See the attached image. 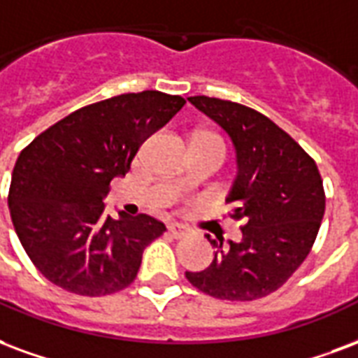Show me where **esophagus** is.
I'll return each instance as SVG.
<instances>
[{"label":"esophagus","mask_w":358,"mask_h":358,"mask_svg":"<svg viewBox=\"0 0 358 358\" xmlns=\"http://www.w3.org/2000/svg\"><path fill=\"white\" fill-rule=\"evenodd\" d=\"M169 233L174 239H180V237L187 235V227L182 226V224H169Z\"/></svg>","instance_id":"1"}]
</instances>
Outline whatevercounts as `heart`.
Segmentation results:
<instances>
[{
    "label": "heart",
    "instance_id": "heart-1",
    "mask_svg": "<svg viewBox=\"0 0 358 358\" xmlns=\"http://www.w3.org/2000/svg\"><path fill=\"white\" fill-rule=\"evenodd\" d=\"M203 134H208V132H203Z\"/></svg>",
    "mask_w": 358,
    "mask_h": 358
}]
</instances>
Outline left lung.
Instances as JSON below:
<instances>
[{
	"instance_id": "obj_1",
	"label": "left lung",
	"mask_w": 358,
	"mask_h": 358,
	"mask_svg": "<svg viewBox=\"0 0 358 358\" xmlns=\"http://www.w3.org/2000/svg\"><path fill=\"white\" fill-rule=\"evenodd\" d=\"M231 136L239 172L227 195L243 239H206L216 248L203 271H186L201 292L252 301L287 282L311 252L324 216V187L315 159L264 113L231 100L189 96Z\"/></svg>"
}]
</instances>
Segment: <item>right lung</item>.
<instances>
[{
  "label": "right lung",
  "instance_id": "1",
  "mask_svg": "<svg viewBox=\"0 0 358 358\" xmlns=\"http://www.w3.org/2000/svg\"><path fill=\"white\" fill-rule=\"evenodd\" d=\"M178 94L142 91L79 108L18 155L9 210L20 245L52 285L106 296L136 279L144 248L166 231L159 220L104 214L115 176H125L144 140L184 108Z\"/></svg>",
  "mask_w": 358,
  "mask_h": 358
}]
</instances>
